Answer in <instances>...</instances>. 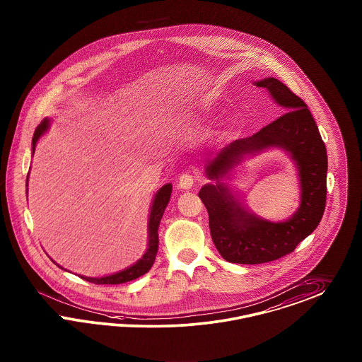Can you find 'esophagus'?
I'll return each mask as SVG.
<instances>
[{
  "label": "esophagus",
  "instance_id": "1",
  "mask_svg": "<svg viewBox=\"0 0 362 362\" xmlns=\"http://www.w3.org/2000/svg\"><path fill=\"white\" fill-rule=\"evenodd\" d=\"M194 176L189 174V173H183L179 177V182H177V187L180 189H189V188L194 186Z\"/></svg>",
  "mask_w": 362,
  "mask_h": 362
}]
</instances>
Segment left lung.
I'll list each match as a JSON object with an SVG mask.
<instances>
[{"mask_svg": "<svg viewBox=\"0 0 362 362\" xmlns=\"http://www.w3.org/2000/svg\"><path fill=\"white\" fill-rule=\"evenodd\" d=\"M255 86L266 88L285 113L252 136L238 139L219 151L206 165L207 177L216 183L199 191L215 247L226 261L240 264L272 262L293 252L320 225L326 204V147L308 105L274 77L255 81ZM273 146L291 153L301 186L299 210L276 224L247 212L220 182L245 154Z\"/></svg>", "mask_w": 362, "mask_h": 362, "instance_id": "1", "label": "left lung"}]
</instances>
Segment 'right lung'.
<instances>
[{
  "label": "right lung",
  "instance_id": "right-lung-1",
  "mask_svg": "<svg viewBox=\"0 0 362 362\" xmlns=\"http://www.w3.org/2000/svg\"><path fill=\"white\" fill-rule=\"evenodd\" d=\"M49 119L45 117L36 128L35 135L32 139V153H35L38 139L42 136L45 134V131L49 128ZM28 176H29V174H28ZM26 186H28V177H26ZM171 191H173V186L170 183L164 185L156 192V195L153 198L152 206H151L150 218H148V249L144 252L141 259H139L135 264L129 266L128 269H125L123 272H119L116 274L107 275V276H101V278H90V276H84V275H78V276L86 279L88 282H90V284H95V285H119V284H124V282L136 279L139 276L146 274L152 267V264L155 262V258H156V254H158V247H159L158 230H159V225H160L163 212H164L168 202H170ZM59 267L63 269L62 266H59Z\"/></svg>",
  "mask_w": 362,
  "mask_h": 362
}]
</instances>
